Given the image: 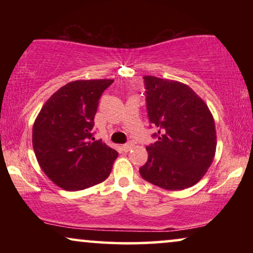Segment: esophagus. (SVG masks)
<instances>
[{
  "label": "esophagus",
  "instance_id": "34e87169",
  "mask_svg": "<svg viewBox=\"0 0 253 253\" xmlns=\"http://www.w3.org/2000/svg\"><path fill=\"white\" fill-rule=\"evenodd\" d=\"M132 147H133V144L130 141V143H126V144L123 145L122 150H123L124 152H127V151H130Z\"/></svg>",
  "mask_w": 253,
  "mask_h": 253
}]
</instances>
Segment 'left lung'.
<instances>
[{"label": "left lung", "mask_w": 253, "mask_h": 253, "mask_svg": "<svg viewBox=\"0 0 253 253\" xmlns=\"http://www.w3.org/2000/svg\"><path fill=\"white\" fill-rule=\"evenodd\" d=\"M147 117L158 131L146 146L148 159L139 172L145 181L166 190L195 185L212 164L215 124L206 103L182 83L145 76Z\"/></svg>", "instance_id": "8db88e82"}]
</instances>
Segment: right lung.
Here are the masks:
<instances>
[{
	"label": "right lung",
	"instance_id": "obj_1",
	"mask_svg": "<svg viewBox=\"0 0 253 253\" xmlns=\"http://www.w3.org/2000/svg\"><path fill=\"white\" fill-rule=\"evenodd\" d=\"M113 79L76 81L57 89L41 108L32 143L44 174L60 188L78 191L108 177L119 153L94 140L99 100Z\"/></svg>",
	"mask_w": 253,
	"mask_h": 253
}]
</instances>
